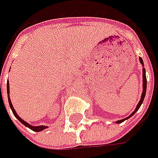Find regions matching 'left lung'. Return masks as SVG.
Masks as SVG:
<instances>
[{
	"label": "left lung",
	"instance_id": "1",
	"mask_svg": "<svg viewBox=\"0 0 158 158\" xmlns=\"http://www.w3.org/2000/svg\"><path fill=\"white\" fill-rule=\"evenodd\" d=\"M139 62H140V64L143 66L144 65V63H143V60L141 58H139ZM144 67V66H143ZM142 73H143V75H142V77H143V91H142V94H141V98H140V100L139 101L138 105L136 106V108H135V110L131 113V114L128 116V117H126V118H124V119H122V120H118V121H116L117 123H120L123 122L124 120H126V119H128V118H130L131 116H132L133 114H135L137 111L139 110V106H141V104H142V102H143V100H144V98H145V95H146V89H147V78H146V70H145V68L143 67L142 68Z\"/></svg>",
	"mask_w": 158,
	"mask_h": 158
}]
</instances>
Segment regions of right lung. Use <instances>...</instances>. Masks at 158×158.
I'll use <instances>...</instances> for the list:
<instances>
[{"instance_id": "obj_1", "label": "right lung", "mask_w": 158, "mask_h": 158, "mask_svg": "<svg viewBox=\"0 0 158 158\" xmlns=\"http://www.w3.org/2000/svg\"><path fill=\"white\" fill-rule=\"evenodd\" d=\"M7 93H8V99H9V104H10V108H11L12 110V113L13 114L18 118V120L21 123H23L25 126H27L28 127L29 129H31V130H33L34 131H41L44 130V129H46V128H48L47 126H45V125H40V126H33V125H31V124H29L28 123H27L26 121H24L23 119H21L19 117V115L16 113V111H15V109L13 108V106H12V103L11 101H10V95H9V93H10V83H9V81L7 82Z\"/></svg>"}]
</instances>
